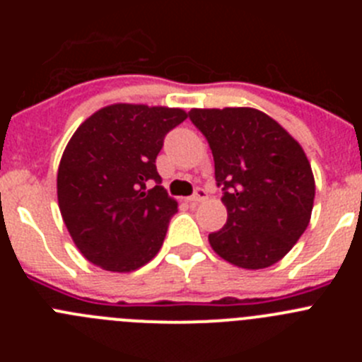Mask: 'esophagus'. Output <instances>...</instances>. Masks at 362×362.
Masks as SVG:
<instances>
[{
    "label": "esophagus",
    "mask_w": 362,
    "mask_h": 362,
    "mask_svg": "<svg viewBox=\"0 0 362 362\" xmlns=\"http://www.w3.org/2000/svg\"><path fill=\"white\" fill-rule=\"evenodd\" d=\"M204 199H206V190H203V188H197V190L194 192V196L188 197L190 203H201V201Z\"/></svg>",
    "instance_id": "esophagus-1"
}]
</instances>
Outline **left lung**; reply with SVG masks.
<instances>
[{"instance_id": "left-lung-1", "label": "left lung", "mask_w": 362, "mask_h": 362, "mask_svg": "<svg viewBox=\"0 0 362 362\" xmlns=\"http://www.w3.org/2000/svg\"><path fill=\"white\" fill-rule=\"evenodd\" d=\"M209 141L228 219L209 235L219 257L246 270L276 264L310 223L315 181L305 150L264 112L192 108Z\"/></svg>"}]
</instances>
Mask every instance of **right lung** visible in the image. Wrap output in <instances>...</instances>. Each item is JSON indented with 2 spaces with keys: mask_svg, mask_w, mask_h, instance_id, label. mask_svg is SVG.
I'll list each match as a JSON object with an SVG mask.
<instances>
[{
  "mask_svg": "<svg viewBox=\"0 0 362 362\" xmlns=\"http://www.w3.org/2000/svg\"><path fill=\"white\" fill-rule=\"evenodd\" d=\"M187 117L181 108L116 103L94 112L70 137L57 168V203L90 263L123 274L156 257L177 212L156 158L166 134ZM150 182L156 185L148 191Z\"/></svg>",
  "mask_w": 362,
  "mask_h": 362,
  "instance_id": "right-lung-1",
  "label": "right lung"
}]
</instances>
